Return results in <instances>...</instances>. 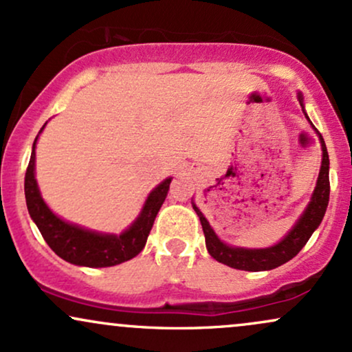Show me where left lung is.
<instances>
[{"instance_id": "obj_1", "label": "left lung", "mask_w": 352, "mask_h": 352, "mask_svg": "<svg viewBox=\"0 0 352 352\" xmlns=\"http://www.w3.org/2000/svg\"><path fill=\"white\" fill-rule=\"evenodd\" d=\"M301 102V96H300ZM302 106V104H301ZM306 116V114H305ZM321 139L322 147V164L319 170L316 190L313 193L308 208L302 213V217L298 220L292 232L288 233L278 245L265 250H245V248H232V246L221 243L218 240L213 230L210 228L208 221L201 215L199 208L193 205V210L200 218L201 228H204L205 245H207L208 253L220 263L232 266L236 270H245V272H263V270H273L276 266H281L286 261L296 256L301 252V248L308 243V240L313 235V232L319 227L322 217H324L326 208L329 201V155L326 151V144Z\"/></svg>"}]
</instances>
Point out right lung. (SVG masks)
<instances>
[{
  "mask_svg": "<svg viewBox=\"0 0 352 352\" xmlns=\"http://www.w3.org/2000/svg\"><path fill=\"white\" fill-rule=\"evenodd\" d=\"M34 145L26 168V175H24V195H26L28 212L52 252L72 265L91 266V268H104V266L124 263L142 252L152 230L153 220L167 197L172 179L164 180L148 195L142 213L127 232L119 236L100 235V233L89 232V230L79 228L76 225L66 223L47 208L34 179Z\"/></svg>",
  "mask_w": 352,
  "mask_h": 352,
  "instance_id": "obj_1",
  "label": "right lung"
}]
</instances>
